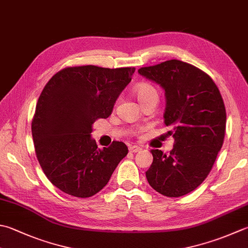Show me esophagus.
<instances>
[{"mask_svg":"<svg viewBox=\"0 0 248 248\" xmlns=\"http://www.w3.org/2000/svg\"><path fill=\"white\" fill-rule=\"evenodd\" d=\"M129 150L131 153H139L142 150V148H140V146H137V145H133V146H130L129 147Z\"/></svg>","mask_w":248,"mask_h":248,"instance_id":"34e87169","label":"esophagus"}]
</instances>
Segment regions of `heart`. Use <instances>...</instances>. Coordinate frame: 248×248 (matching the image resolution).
Returning a JSON list of instances; mask_svg holds the SVG:
<instances>
[{
  "label": "heart",
  "instance_id": "b5f03b06",
  "mask_svg": "<svg viewBox=\"0 0 248 248\" xmlns=\"http://www.w3.org/2000/svg\"><path fill=\"white\" fill-rule=\"evenodd\" d=\"M134 93L137 95V98L140 101V104L150 99H154V98L158 99V92L156 88H155L153 85L147 84V82L139 84L134 88Z\"/></svg>",
  "mask_w": 248,
  "mask_h": 248
}]
</instances>
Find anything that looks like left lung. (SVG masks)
Segmentation results:
<instances>
[{
	"label": "left lung",
	"mask_w": 248,
	"mask_h": 248,
	"mask_svg": "<svg viewBox=\"0 0 248 248\" xmlns=\"http://www.w3.org/2000/svg\"><path fill=\"white\" fill-rule=\"evenodd\" d=\"M139 73L166 91L164 123L174 138L170 155L152 149L146 178L155 190L182 197L200 186L222 146L226 108L219 89L205 72L179 60L140 67Z\"/></svg>",
	"instance_id": "left-lung-1"
}]
</instances>
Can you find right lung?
<instances>
[{
	"label": "right lung",
	"instance_id": "right-lung-1",
	"mask_svg": "<svg viewBox=\"0 0 248 248\" xmlns=\"http://www.w3.org/2000/svg\"><path fill=\"white\" fill-rule=\"evenodd\" d=\"M135 67L67 66L56 73L38 98L32 137L40 166L52 185L77 198H89L108 183L128 154L114 140L99 149L92 124L111 114Z\"/></svg>",
	"mask_w": 248,
	"mask_h": 248
}]
</instances>
